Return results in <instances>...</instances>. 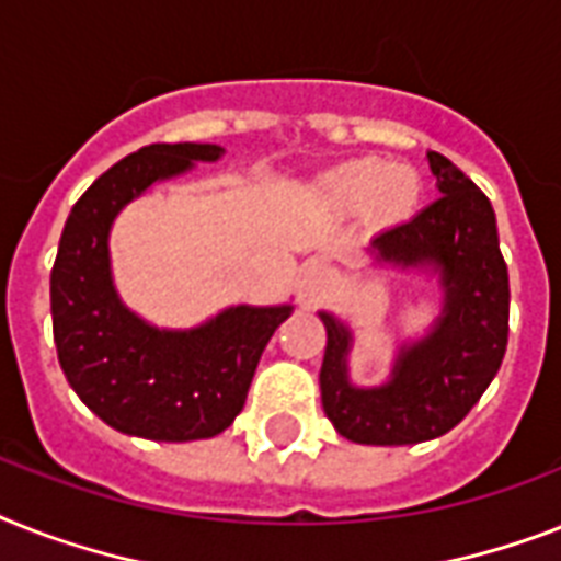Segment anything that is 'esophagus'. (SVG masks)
I'll use <instances>...</instances> for the list:
<instances>
[{"mask_svg": "<svg viewBox=\"0 0 561 561\" xmlns=\"http://www.w3.org/2000/svg\"><path fill=\"white\" fill-rule=\"evenodd\" d=\"M331 271L320 262H308V265L299 271V296H302L305 302H317L328 288H331Z\"/></svg>", "mask_w": 561, "mask_h": 561, "instance_id": "34e87169", "label": "esophagus"}]
</instances>
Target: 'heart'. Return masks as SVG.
<instances>
[{"label":"heart","instance_id":"b5f03b06","mask_svg":"<svg viewBox=\"0 0 561 561\" xmlns=\"http://www.w3.org/2000/svg\"><path fill=\"white\" fill-rule=\"evenodd\" d=\"M403 172L383 161H352L328 175L325 190L345 207H366L377 202L386 213H394L409 202V184Z\"/></svg>","mask_w":561,"mask_h":561}]
</instances>
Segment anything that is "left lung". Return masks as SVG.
I'll return each instance as SVG.
<instances>
[{
	"instance_id": "8db88e82",
	"label": "left lung",
	"mask_w": 561,
	"mask_h": 561,
	"mask_svg": "<svg viewBox=\"0 0 561 561\" xmlns=\"http://www.w3.org/2000/svg\"><path fill=\"white\" fill-rule=\"evenodd\" d=\"M438 198L371 239L380 265L435 276L440 313L417 340H403L386 383L357 386L354 334L320 311L328 343L320 368L322 409L354 444L403 446L440 438L467 417L507 352L510 279L493 204L449 158L426 152Z\"/></svg>"
}]
</instances>
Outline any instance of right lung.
<instances>
[{
	"mask_svg": "<svg viewBox=\"0 0 561 561\" xmlns=\"http://www.w3.org/2000/svg\"><path fill=\"white\" fill-rule=\"evenodd\" d=\"M218 144H152L126 154L80 195L51 271L54 343L68 386L100 421L149 440L225 432L248 400L273 331L294 305H230L193 328H158L123 302L108 236L152 184L216 163Z\"/></svg>",
	"mask_w": 561,
	"mask_h": 561,
	"instance_id": "right-lung-1",
	"label": "right lung"
}]
</instances>
